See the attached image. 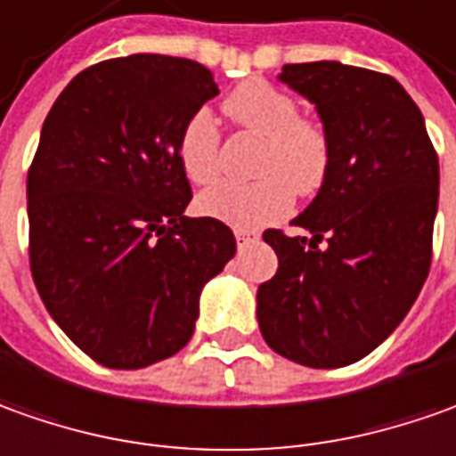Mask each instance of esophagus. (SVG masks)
I'll use <instances>...</instances> for the list:
<instances>
[{
    "instance_id": "34e87169",
    "label": "esophagus",
    "mask_w": 456,
    "mask_h": 456,
    "mask_svg": "<svg viewBox=\"0 0 456 456\" xmlns=\"http://www.w3.org/2000/svg\"><path fill=\"white\" fill-rule=\"evenodd\" d=\"M234 237H237V244H240V247H244L247 241L254 240L252 234H249V232H244V229H237V232H234Z\"/></svg>"
}]
</instances>
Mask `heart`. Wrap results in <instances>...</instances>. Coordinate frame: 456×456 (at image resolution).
I'll list each match as a JSON object with an SVG mask.
<instances>
[{
	"label": "heart",
	"instance_id": "obj_1",
	"mask_svg": "<svg viewBox=\"0 0 456 456\" xmlns=\"http://www.w3.org/2000/svg\"><path fill=\"white\" fill-rule=\"evenodd\" d=\"M232 122L262 139L254 164L256 182H216L197 197L204 216L232 227L256 229L281 216L299 197L314 194L330 169V139L312 119H302L297 102L262 79L240 85L222 104ZM176 159L194 184L219 172V132L207 110L194 111L176 139Z\"/></svg>",
	"mask_w": 456,
	"mask_h": 456
}]
</instances>
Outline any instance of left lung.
<instances>
[{
	"label": "left lung",
	"instance_id": "left-lung-1",
	"mask_svg": "<svg viewBox=\"0 0 456 456\" xmlns=\"http://www.w3.org/2000/svg\"><path fill=\"white\" fill-rule=\"evenodd\" d=\"M330 139V169L294 227L267 229L277 274L256 289V322L277 354L314 370L382 345L429 274L439 159L424 117L395 77L342 61L284 64Z\"/></svg>",
	"mask_w": 456,
	"mask_h": 456
}]
</instances>
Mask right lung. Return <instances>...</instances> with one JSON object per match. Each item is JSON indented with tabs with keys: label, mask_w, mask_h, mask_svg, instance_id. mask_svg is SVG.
Wrapping results in <instances>:
<instances>
[{
	"label": "right lung",
	"mask_w": 456,
	"mask_h": 456,
	"mask_svg": "<svg viewBox=\"0 0 456 456\" xmlns=\"http://www.w3.org/2000/svg\"><path fill=\"white\" fill-rule=\"evenodd\" d=\"M219 94L182 57L79 72L46 114L27 176L29 265L46 312L85 354L142 370L194 334L200 294L237 252L227 224L184 216L182 126Z\"/></svg>",
	"instance_id": "1"
}]
</instances>
